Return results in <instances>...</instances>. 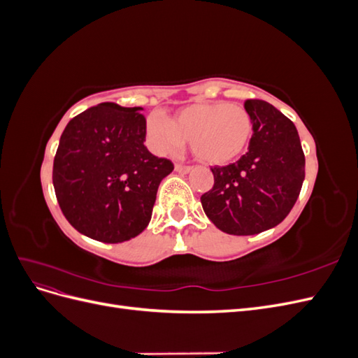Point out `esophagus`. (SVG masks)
<instances>
[{
  "instance_id": "34e87169",
  "label": "esophagus",
  "mask_w": 358,
  "mask_h": 358,
  "mask_svg": "<svg viewBox=\"0 0 358 358\" xmlns=\"http://www.w3.org/2000/svg\"><path fill=\"white\" fill-rule=\"evenodd\" d=\"M175 170H176L178 173H189V171L192 170V167H191V166H182V164H176V166H175Z\"/></svg>"
}]
</instances>
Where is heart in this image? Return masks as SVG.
Returning <instances> with one entry per match:
<instances>
[{
  "label": "heart",
  "mask_w": 358,
  "mask_h": 358,
  "mask_svg": "<svg viewBox=\"0 0 358 358\" xmlns=\"http://www.w3.org/2000/svg\"><path fill=\"white\" fill-rule=\"evenodd\" d=\"M146 131L150 146L159 154L175 152L191 142L200 161L225 166L239 158L251 142L252 119L239 104L200 103L183 107L171 121L150 115Z\"/></svg>",
  "instance_id": "b5f03b06"
}]
</instances>
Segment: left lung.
<instances>
[{
    "label": "left lung",
    "instance_id": "1",
    "mask_svg": "<svg viewBox=\"0 0 358 358\" xmlns=\"http://www.w3.org/2000/svg\"><path fill=\"white\" fill-rule=\"evenodd\" d=\"M252 119L248 152L212 167L215 183L201 196L208 218L224 233L249 236L282 222L305 180V154L296 125L263 100H246Z\"/></svg>",
    "mask_w": 358,
    "mask_h": 358
}]
</instances>
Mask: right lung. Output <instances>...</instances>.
Instances as JSON below:
<instances>
[{
	"label": "right lung",
	"mask_w": 358,
	"mask_h": 358,
	"mask_svg": "<svg viewBox=\"0 0 358 358\" xmlns=\"http://www.w3.org/2000/svg\"><path fill=\"white\" fill-rule=\"evenodd\" d=\"M142 110L101 103L74 116L61 136L52 171L57 200L74 229L94 241L119 243L142 233L173 170L145 146Z\"/></svg>",
	"instance_id": "obj_1"
}]
</instances>
